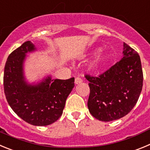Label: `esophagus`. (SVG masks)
<instances>
[{
  "mask_svg": "<svg viewBox=\"0 0 150 150\" xmlns=\"http://www.w3.org/2000/svg\"><path fill=\"white\" fill-rule=\"evenodd\" d=\"M82 81H83V80H82L81 78H79V77H77V78H75V84H78V83H81Z\"/></svg>",
  "mask_w": 150,
  "mask_h": 150,
  "instance_id": "1",
  "label": "esophagus"
}]
</instances>
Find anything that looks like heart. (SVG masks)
Listing matches in <instances>:
<instances>
[{
    "label": "heart",
    "instance_id": "1",
    "mask_svg": "<svg viewBox=\"0 0 150 150\" xmlns=\"http://www.w3.org/2000/svg\"><path fill=\"white\" fill-rule=\"evenodd\" d=\"M107 57H98L96 60H95L91 63V69L93 70H98L99 69H101L104 65H105V62H106V60H107Z\"/></svg>",
    "mask_w": 150,
    "mask_h": 150
}]
</instances>
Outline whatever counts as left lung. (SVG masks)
<instances>
[{"mask_svg": "<svg viewBox=\"0 0 150 150\" xmlns=\"http://www.w3.org/2000/svg\"><path fill=\"white\" fill-rule=\"evenodd\" d=\"M123 57L98 76L86 75L90 93L87 107L92 116L104 122L127 115L138 100L143 87L140 56L123 43Z\"/></svg>", "mask_w": 150, "mask_h": 150, "instance_id": "8db88e82", "label": "left lung"}]
</instances>
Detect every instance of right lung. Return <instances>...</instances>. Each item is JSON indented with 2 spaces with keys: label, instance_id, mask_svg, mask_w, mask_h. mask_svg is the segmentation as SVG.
<instances>
[{
  "label": "right lung",
  "instance_id": "obj_1",
  "mask_svg": "<svg viewBox=\"0 0 150 150\" xmlns=\"http://www.w3.org/2000/svg\"><path fill=\"white\" fill-rule=\"evenodd\" d=\"M36 49L27 41L8 57L4 67V88L9 106L28 123L45 126L57 121L63 114L66 100L73 87L75 78L67 80L48 76L37 84L25 80L23 63L28 52Z\"/></svg>",
  "mask_w": 150,
  "mask_h": 150
}]
</instances>
